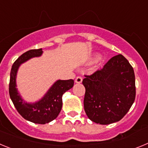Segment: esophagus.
<instances>
[{"label":"esophagus","mask_w":148,"mask_h":148,"mask_svg":"<svg viewBox=\"0 0 148 148\" xmlns=\"http://www.w3.org/2000/svg\"><path fill=\"white\" fill-rule=\"evenodd\" d=\"M75 83H78V84H80L82 82V78L81 76H78L76 77V78H75Z\"/></svg>","instance_id":"1"}]
</instances>
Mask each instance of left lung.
Here are the masks:
<instances>
[{"instance_id":"1","label":"left lung","mask_w":148,"mask_h":148,"mask_svg":"<svg viewBox=\"0 0 148 148\" xmlns=\"http://www.w3.org/2000/svg\"><path fill=\"white\" fill-rule=\"evenodd\" d=\"M84 110L91 121L100 125L116 122L127 114L136 98L135 74L129 61L119 54L102 69L85 75Z\"/></svg>"}]
</instances>
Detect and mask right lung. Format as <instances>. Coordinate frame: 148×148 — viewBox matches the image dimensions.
Wrapping results in <instances>:
<instances>
[{"label":"right lung","instance_id":"obj_1","mask_svg":"<svg viewBox=\"0 0 148 148\" xmlns=\"http://www.w3.org/2000/svg\"><path fill=\"white\" fill-rule=\"evenodd\" d=\"M42 49H30L14 62L10 72L9 92L15 108L27 121L44 125L57 118L62 108V95L74 85L73 79L58 80L53 84L42 99L35 103H27L22 99L16 88V75L18 68L30 58L42 55Z\"/></svg>","mask_w":148,"mask_h":148}]
</instances>
